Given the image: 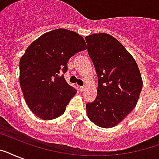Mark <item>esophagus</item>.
<instances>
[{
  "instance_id": "obj_1",
  "label": "esophagus",
  "mask_w": 159,
  "mask_h": 159,
  "mask_svg": "<svg viewBox=\"0 0 159 159\" xmlns=\"http://www.w3.org/2000/svg\"><path fill=\"white\" fill-rule=\"evenodd\" d=\"M84 90H85V87H79V91H80V92H83Z\"/></svg>"
}]
</instances>
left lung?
<instances>
[{"label": "left lung", "instance_id": "left-lung-1", "mask_svg": "<svg viewBox=\"0 0 159 159\" xmlns=\"http://www.w3.org/2000/svg\"><path fill=\"white\" fill-rule=\"evenodd\" d=\"M98 77L97 98L86 106L90 120L102 128L120 123L135 107L143 81L132 55L113 36L93 34L85 38Z\"/></svg>", "mask_w": 159, "mask_h": 159}]
</instances>
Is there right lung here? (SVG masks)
Instances as JSON below:
<instances>
[{
	"label": "right lung",
	"mask_w": 159,
	"mask_h": 159,
	"mask_svg": "<svg viewBox=\"0 0 159 159\" xmlns=\"http://www.w3.org/2000/svg\"><path fill=\"white\" fill-rule=\"evenodd\" d=\"M87 49L84 39L74 31L57 29L43 34L20 60V84L29 108L42 120H53L64 113L77 93L60 72L75 53Z\"/></svg>",
	"instance_id": "obj_1"
}]
</instances>
